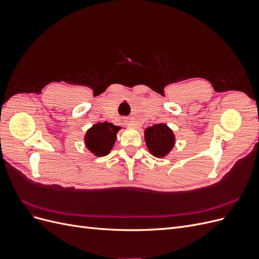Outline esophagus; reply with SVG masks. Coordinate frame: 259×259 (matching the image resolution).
Listing matches in <instances>:
<instances>
[{
	"instance_id": "34e87169",
	"label": "esophagus",
	"mask_w": 259,
	"mask_h": 259,
	"mask_svg": "<svg viewBox=\"0 0 259 259\" xmlns=\"http://www.w3.org/2000/svg\"><path fill=\"white\" fill-rule=\"evenodd\" d=\"M127 124H128V126H132V127L136 126V123L134 121H132V120H127Z\"/></svg>"
}]
</instances>
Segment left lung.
Instances as JSON below:
<instances>
[{
    "label": "left lung",
    "instance_id": "left-lung-1",
    "mask_svg": "<svg viewBox=\"0 0 259 259\" xmlns=\"http://www.w3.org/2000/svg\"><path fill=\"white\" fill-rule=\"evenodd\" d=\"M145 140L148 150L156 158L165 156L175 145V136L166 124H154L146 128Z\"/></svg>",
    "mask_w": 259,
    "mask_h": 259
}]
</instances>
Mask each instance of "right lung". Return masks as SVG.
<instances>
[{"instance_id":"right-lung-1","label":"right lung","mask_w":259,"mask_h":259,"mask_svg":"<svg viewBox=\"0 0 259 259\" xmlns=\"http://www.w3.org/2000/svg\"><path fill=\"white\" fill-rule=\"evenodd\" d=\"M120 128L108 122L94 124L84 137L86 148L97 156L107 155L115 143L116 133Z\"/></svg>"}]
</instances>
